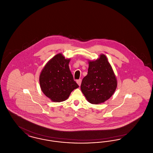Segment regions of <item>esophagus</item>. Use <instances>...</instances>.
<instances>
[{"label": "esophagus", "mask_w": 153, "mask_h": 153, "mask_svg": "<svg viewBox=\"0 0 153 153\" xmlns=\"http://www.w3.org/2000/svg\"><path fill=\"white\" fill-rule=\"evenodd\" d=\"M76 82H77V83L78 84V85H79V86H80L81 83V79H79V80H77Z\"/></svg>", "instance_id": "obj_1"}]
</instances>
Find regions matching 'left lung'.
<instances>
[{"label": "left lung", "instance_id": "8db88e82", "mask_svg": "<svg viewBox=\"0 0 153 153\" xmlns=\"http://www.w3.org/2000/svg\"><path fill=\"white\" fill-rule=\"evenodd\" d=\"M117 87L115 75L105 55L89 61L87 75L81 84V91L88 102L94 104L105 102L114 94Z\"/></svg>", "mask_w": 153, "mask_h": 153}]
</instances>
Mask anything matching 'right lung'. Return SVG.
<instances>
[{"label": "right lung", "instance_id": "1", "mask_svg": "<svg viewBox=\"0 0 153 153\" xmlns=\"http://www.w3.org/2000/svg\"><path fill=\"white\" fill-rule=\"evenodd\" d=\"M69 61L70 59L58 54L46 64L40 74L41 90L53 102L65 101L79 87L69 69Z\"/></svg>", "mask_w": 153, "mask_h": 153}]
</instances>
